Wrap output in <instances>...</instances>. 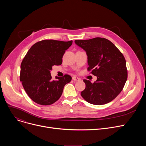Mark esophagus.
<instances>
[{"mask_svg":"<svg viewBox=\"0 0 146 146\" xmlns=\"http://www.w3.org/2000/svg\"><path fill=\"white\" fill-rule=\"evenodd\" d=\"M72 79H73V80H74V81H79V80H80V78H78V77H76V76H73V77H72Z\"/></svg>","mask_w":146,"mask_h":146,"instance_id":"34e87169","label":"esophagus"}]
</instances>
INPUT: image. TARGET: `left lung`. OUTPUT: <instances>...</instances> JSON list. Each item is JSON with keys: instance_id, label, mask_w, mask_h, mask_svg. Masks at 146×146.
I'll return each mask as SVG.
<instances>
[{"instance_id": "obj_1", "label": "left lung", "mask_w": 146, "mask_h": 146, "mask_svg": "<svg viewBox=\"0 0 146 146\" xmlns=\"http://www.w3.org/2000/svg\"><path fill=\"white\" fill-rule=\"evenodd\" d=\"M74 42L86 52L88 70L97 76L93 83L83 80L86 88L81 96L91 104L100 105L110 102L120 94L127 79L123 54L112 42L104 38Z\"/></svg>"}]
</instances>
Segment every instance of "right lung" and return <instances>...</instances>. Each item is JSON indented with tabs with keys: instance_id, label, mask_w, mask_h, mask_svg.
Returning <instances> with one entry per match:
<instances>
[{
	"instance_id": "right-lung-1",
	"label": "right lung",
	"mask_w": 146,
	"mask_h": 146,
	"mask_svg": "<svg viewBox=\"0 0 146 146\" xmlns=\"http://www.w3.org/2000/svg\"><path fill=\"white\" fill-rule=\"evenodd\" d=\"M73 41L44 40L34 44L21 64L20 80L26 93L35 103L50 105L61 96L63 88L72 80L70 75L52 80L50 70L62 63V58Z\"/></svg>"
}]
</instances>
